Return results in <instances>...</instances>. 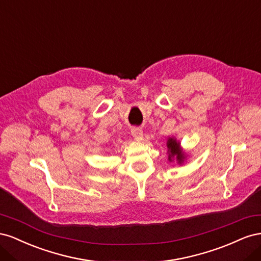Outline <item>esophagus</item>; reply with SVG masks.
<instances>
[{
	"instance_id": "obj_1",
	"label": "esophagus",
	"mask_w": 261,
	"mask_h": 261,
	"mask_svg": "<svg viewBox=\"0 0 261 261\" xmlns=\"http://www.w3.org/2000/svg\"><path fill=\"white\" fill-rule=\"evenodd\" d=\"M132 135H133L134 139L140 140L141 138H143L144 134H143V130H141L140 128H134V129H132Z\"/></svg>"
}]
</instances>
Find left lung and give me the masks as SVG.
Here are the masks:
<instances>
[{
  "label": "left lung",
  "instance_id": "8db88e82",
  "mask_svg": "<svg viewBox=\"0 0 261 261\" xmlns=\"http://www.w3.org/2000/svg\"><path fill=\"white\" fill-rule=\"evenodd\" d=\"M167 152L169 162L176 161L177 164L181 165L187 159V154L180 147V143L175 137H169L167 139Z\"/></svg>",
  "mask_w": 261,
  "mask_h": 261
}]
</instances>
